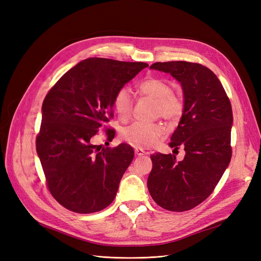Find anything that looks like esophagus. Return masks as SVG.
<instances>
[{"label": "esophagus", "mask_w": 261, "mask_h": 261, "mask_svg": "<svg viewBox=\"0 0 261 261\" xmlns=\"http://www.w3.org/2000/svg\"><path fill=\"white\" fill-rule=\"evenodd\" d=\"M135 154L136 155H144L145 154V150L141 149V148H135Z\"/></svg>", "instance_id": "1"}]
</instances>
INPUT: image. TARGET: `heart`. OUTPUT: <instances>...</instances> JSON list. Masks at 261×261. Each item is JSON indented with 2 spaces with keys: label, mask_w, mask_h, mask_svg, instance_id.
Wrapping results in <instances>:
<instances>
[{
  "label": "heart",
  "mask_w": 261,
  "mask_h": 261,
  "mask_svg": "<svg viewBox=\"0 0 261 261\" xmlns=\"http://www.w3.org/2000/svg\"><path fill=\"white\" fill-rule=\"evenodd\" d=\"M138 91L143 96L156 101V116L174 123L183 115L185 109L183 93L173 90L172 85L168 81L159 77H148L138 85ZM113 107L122 122L129 120L133 112V99L127 88H121L116 91L113 98ZM163 133V126L160 123L135 122L122 130V137L136 147L149 148L159 141Z\"/></svg>",
  "instance_id": "1"
}]
</instances>
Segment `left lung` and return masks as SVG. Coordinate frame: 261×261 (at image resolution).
Wrapping results in <instances>:
<instances>
[{
	"label": "left lung",
	"mask_w": 261,
	"mask_h": 261,
	"mask_svg": "<svg viewBox=\"0 0 261 261\" xmlns=\"http://www.w3.org/2000/svg\"><path fill=\"white\" fill-rule=\"evenodd\" d=\"M150 68L171 74L183 88L184 113L169 146L184 148L185 156L151 154L148 191L163 209L187 211L212 194L231 161V102L216 74L198 63L156 62Z\"/></svg>",
	"instance_id": "left-lung-1"
}]
</instances>
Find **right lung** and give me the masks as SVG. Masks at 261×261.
<instances>
[{"instance_id": "add662e5", "label": "right lung", "mask_w": 261, "mask_h": 261, "mask_svg": "<svg viewBox=\"0 0 261 261\" xmlns=\"http://www.w3.org/2000/svg\"><path fill=\"white\" fill-rule=\"evenodd\" d=\"M147 66L90 58L70 68L46 93L36 148L46 186L64 208L92 213L114 200L134 150L127 144L101 148L96 139L99 128L113 117L116 91ZM106 135L111 141L115 130L108 128Z\"/></svg>"}]
</instances>
